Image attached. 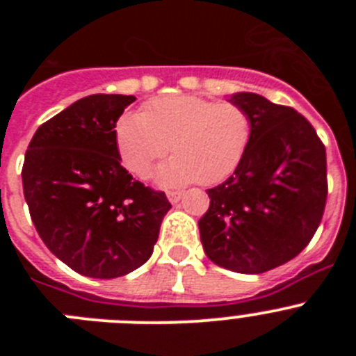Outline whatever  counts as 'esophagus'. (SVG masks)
I'll list each match as a JSON object with an SVG mask.
<instances>
[{"mask_svg":"<svg viewBox=\"0 0 356 356\" xmlns=\"http://www.w3.org/2000/svg\"><path fill=\"white\" fill-rule=\"evenodd\" d=\"M181 196H184V194L178 193V191H169V193H168V200L171 201L172 205H176V203L181 200Z\"/></svg>","mask_w":356,"mask_h":356,"instance_id":"esophagus-1","label":"esophagus"}]
</instances>
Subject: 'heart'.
<instances>
[{"instance_id":"1","label":"heart","mask_w":356,"mask_h":356,"mask_svg":"<svg viewBox=\"0 0 356 356\" xmlns=\"http://www.w3.org/2000/svg\"><path fill=\"white\" fill-rule=\"evenodd\" d=\"M250 140L251 118L246 110L197 96L159 97L144 106L143 114L128 112L115 124L119 155L137 176H146L171 146L175 156L155 172L163 187L196 180L219 184L238 168Z\"/></svg>"}]
</instances>
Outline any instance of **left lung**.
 <instances>
[{
    "label": "left lung",
    "mask_w": 356,
    "mask_h": 356,
    "mask_svg": "<svg viewBox=\"0 0 356 356\" xmlns=\"http://www.w3.org/2000/svg\"><path fill=\"white\" fill-rule=\"evenodd\" d=\"M251 118V140L234 175L209 188L200 219L207 257L229 271L260 275L300 254L326 205V149L294 108L254 92L228 99Z\"/></svg>",
    "instance_id": "1"
}]
</instances>
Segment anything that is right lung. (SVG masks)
I'll return each instance as SVG.
<instances>
[{"mask_svg": "<svg viewBox=\"0 0 356 356\" xmlns=\"http://www.w3.org/2000/svg\"><path fill=\"white\" fill-rule=\"evenodd\" d=\"M134 102L81 97L40 124L24 155V200L40 238L90 278H118L147 262L171 209L165 194L121 165L115 122Z\"/></svg>", "mask_w": 356, "mask_h": 356, "instance_id": "obj_1", "label": "right lung"}]
</instances>
